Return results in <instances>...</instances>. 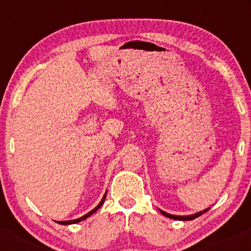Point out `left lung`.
I'll list each match as a JSON object with an SVG mask.
<instances>
[{
  "label": "left lung",
  "instance_id": "left-lung-1",
  "mask_svg": "<svg viewBox=\"0 0 251 251\" xmlns=\"http://www.w3.org/2000/svg\"><path fill=\"white\" fill-rule=\"evenodd\" d=\"M207 210H209V209H205V210H203V211H199V212H197V214H193V215H188V216H176V215L168 214V212L163 211V210H160V212L164 215V216L170 217V219L179 220V221H191V220H194V219H196V217H198V216H201V215H203L204 212L207 211Z\"/></svg>",
  "mask_w": 251,
  "mask_h": 251
}]
</instances>
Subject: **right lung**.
<instances>
[{"label":"right lung","mask_w":251,"mask_h":251,"mask_svg":"<svg viewBox=\"0 0 251 251\" xmlns=\"http://www.w3.org/2000/svg\"><path fill=\"white\" fill-rule=\"evenodd\" d=\"M105 197H107V193L104 194V197H103V199H102V201H100V203L98 204L97 206L95 207V209L91 210V211L87 212V214H86V215H83L82 217H78V219H76V220H69V221H58V224H60V225H72V224H77V222H80V221H83V220H86V219H87V217H90L91 215L93 214V212H96L98 209H100V206H102V204L104 203V201H105Z\"/></svg>","instance_id":"1"}]
</instances>
